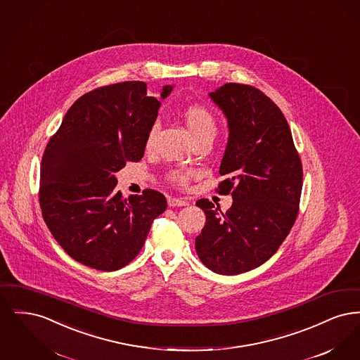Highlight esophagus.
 <instances>
[{"mask_svg":"<svg viewBox=\"0 0 360 360\" xmlns=\"http://www.w3.org/2000/svg\"><path fill=\"white\" fill-rule=\"evenodd\" d=\"M167 204L169 206H186L188 205V201L182 200V198H175V197H170L167 200Z\"/></svg>","mask_w":360,"mask_h":360,"instance_id":"34e87169","label":"esophagus"}]
</instances>
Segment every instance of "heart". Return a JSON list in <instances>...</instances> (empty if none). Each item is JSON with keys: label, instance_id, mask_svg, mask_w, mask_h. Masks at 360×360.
Returning a JSON list of instances; mask_svg holds the SVG:
<instances>
[{"label": "heart", "instance_id": "obj_1", "mask_svg": "<svg viewBox=\"0 0 360 360\" xmlns=\"http://www.w3.org/2000/svg\"><path fill=\"white\" fill-rule=\"evenodd\" d=\"M184 120L186 122L193 139H198L201 136L214 137L217 132L216 119L205 106L188 105V108L184 110ZM156 132H158V125L154 124L146 137V148L153 147ZM193 175H194L193 170H185V169H172L167 172V178L174 185H178V186H186Z\"/></svg>", "mask_w": 360, "mask_h": 360}]
</instances>
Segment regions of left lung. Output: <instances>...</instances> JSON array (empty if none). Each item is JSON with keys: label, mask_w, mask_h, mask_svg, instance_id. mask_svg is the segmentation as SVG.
<instances>
[{"label": "left lung", "mask_w": 360, "mask_h": 360, "mask_svg": "<svg viewBox=\"0 0 360 360\" xmlns=\"http://www.w3.org/2000/svg\"><path fill=\"white\" fill-rule=\"evenodd\" d=\"M210 98L228 119L229 137L219 194H232L223 213L209 200L197 201L206 214L195 238L197 255L217 274L250 271L274 255L300 209L302 163L281 109L254 86L225 84Z\"/></svg>", "instance_id": "8db88e82"}]
</instances>
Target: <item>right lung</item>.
Here are the masks:
<instances>
[{
  "label": "right lung",
  "mask_w": 360,
  "mask_h": 360,
  "mask_svg": "<svg viewBox=\"0 0 360 360\" xmlns=\"http://www.w3.org/2000/svg\"><path fill=\"white\" fill-rule=\"evenodd\" d=\"M172 90L165 86L160 97ZM159 106L140 81L97 87L71 105L44 150L43 219L66 254L87 267L116 271L127 266L167 207L153 188L129 198L115 190V174L143 158Z\"/></svg>",
  "instance_id": "1"
}]
</instances>
